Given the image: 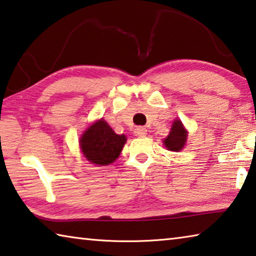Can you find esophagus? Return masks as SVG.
<instances>
[{
    "instance_id": "esophagus-1",
    "label": "esophagus",
    "mask_w": 256,
    "mask_h": 256,
    "mask_svg": "<svg viewBox=\"0 0 256 256\" xmlns=\"http://www.w3.org/2000/svg\"><path fill=\"white\" fill-rule=\"evenodd\" d=\"M135 135L137 137H145L147 135V129L145 127H137L135 129Z\"/></svg>"
}]
</instances>
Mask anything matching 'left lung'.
<instances>
[{"instance_id":"1","label":"left lung","mask_w":256,"mask_h":256,"mask_svg":"<svg viewBox=\"0 0 256 256\" xmlns=\"http://www.w3.org/2000/svg\"><path fill=\"white\" fill-rule=\"evenodd\" d=\"M188 140V132L180 119L173 121L171 132L168 136L163 140V144L166 150L172 152H180L183 150Z\"/></svg>"}]
</instances>
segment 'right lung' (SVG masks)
Masks as SVG:
<instances>
[{"label":"right lung","mask_w":256,"mask_h":256,"mask_svg":"<svg viewBox=\"0 0 256 256\" xmlns=\"http://www.w3.org/2000/svg\"><path fill=\"white\" fill-rule=\"evenodd\" d=\"M126 142L124 135L116 134L106 120L100 119L86 128L80 136V147L88 162L104 166L119 158Z\"/></svg>","instance_id":"obj_1"}]
</instances>
